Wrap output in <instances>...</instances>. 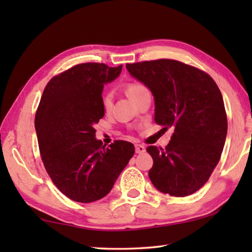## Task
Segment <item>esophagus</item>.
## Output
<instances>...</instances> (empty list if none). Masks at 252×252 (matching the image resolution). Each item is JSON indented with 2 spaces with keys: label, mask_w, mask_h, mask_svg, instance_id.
<instances>
[{
  "label": "esophagus",
  "mask_w": 252,
  "mask_h": 252,
  "mask_svg": "<svg viewBox=\"0 0 252 252\" xmlns=\"http://www.w3.org/2000/svg\"><path fill=\"white\" fill-rule=\"evenodd\" d=\"M146 152V148L141 144H135V153H138V155H142V153Z\"/></svg>",
  "instance_id": "obj_1"
}]
</instances>
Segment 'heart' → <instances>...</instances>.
Masks as SVG:
<instances>
[{
  "label": "heart",
  "instance_id": "1",
  "mask_svg": "<svg viewBox=\"0 0 252 252\" xmlns=\"http://www.w3.org/2000/svg\"><path fill=\"white\" fill-rule=\"evenodd\" d=\"M144 91H147V88L144 87L143 84L138 83V82H133L130 83L126 87V93L132 100H134L138 97L141 93H143ZM113 103V93L111 91H105L103 94H102V105L105 110L111 109Z\"/></svg>",
  "mask_w": 252,
  "mask_h": 252
}]
</instances>
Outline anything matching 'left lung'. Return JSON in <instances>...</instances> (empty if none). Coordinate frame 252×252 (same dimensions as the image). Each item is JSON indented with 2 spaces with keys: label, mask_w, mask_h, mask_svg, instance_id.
<instances>
[{
  "label": "left lung",
  "mask_w": 252,
  "mask_h": 252,
  "mask_svg": "<svg viewBox=\"0 0 252 252\" xmlns=\"http://www.w3.org/2000/svg\"><path fill=\"white\" fill-rule=\"evenodd\" d=\"M155 99V121L172 127L165 149L148 147L153 165L149 178L158 190L173 197L198 191L220 160L228 130L222 94L210 75L176 60L126 65Z\"/></svg>",
  "instance_id": "8db88e82"
}]
</instances>
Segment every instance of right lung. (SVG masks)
I'll return each instance as SVG.
<instances>
[{"label":"right lung","instance_id":"right-lung-1","mask_svg":"<svg viewBox=\"0 0 252 252\" xmlns=\"http://www.w3.org/2000/svg\"><path fill=\"white\" fill-rule=\"evenodd\" d=\"M122 65L83 63L46 84L35 114V131L46 172L58 189L76 202L108 194L134 155L133 144L114 141L109 148L95 138L94 125L104 117V84Z\"/></svg>","mask_w":252,"mask_h":252}]
</instances>
